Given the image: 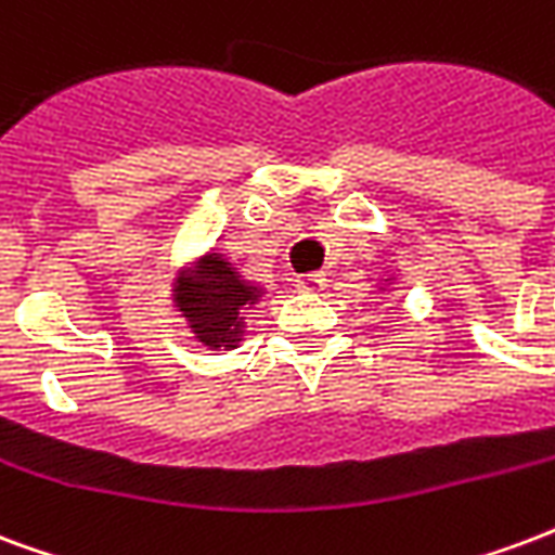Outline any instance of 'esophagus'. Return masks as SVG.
Returning a JSON list of instances; mask_svg holds the SVG:
<instances>
[{"label":"esophagus","instance_id":"obj_1","mask_svg":"<svg viewBox=\"0 0 555 555\" xmlns=\"http://www.w3.org/2000/svg\"><path fill=\"white\" fill-rule=\"evenodd\" d=\"M293 283L298 293H319V289H324L327 278H324L322 272H307V274H295Z\"/></svg>","mask_w":555,"mask_h":555}]
</instances>
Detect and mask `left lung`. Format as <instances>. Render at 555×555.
<instances>
[{"mask_svg":"<svg viewBox=\"0 0 555 555\" xmlns=\"http://www.w3.org/2000/svg\"><path fill=\"white\" fill-rule=\"evenodd\" d=\"M386 283H395V278H386ZM380 289H383V286H380Z\"/></svg>","mask_w":555,"mask_h":555,"instance_id":"8db88e82","label":"left lung"}]
</instances>
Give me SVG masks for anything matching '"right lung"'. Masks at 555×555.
<instances>
[{"instance_id":"right-lung-1","label":"right lung","mask_w":555,"mask_h":555,"mask_svg":"<svg viewBox=\"0 0 555 555\" xmlns=\"http://www.w3.org/2000/svg\"><path fill=\"white\" fill-rule=\"evenodd\" d=\"M266 289L245 281L224 254L207 251L193 266H183L178 283H172V307L195 341L210 351H231L245 336V312L262 301Z\"/></svg>"}]
</instances>
